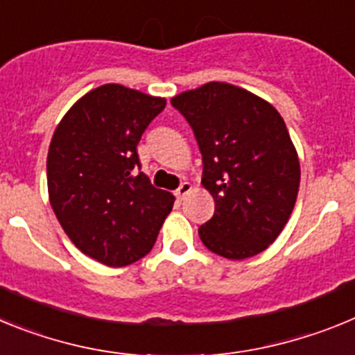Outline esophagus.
<instances>
[{"label": "esophagus", "mask_w": 355, "mask_h": 355, "mask_svg": "<svg viewBox=\"0 0 355 355\" xmlns=\"http://www.w3.org/2000/svg\"><path fill=\"white\" fill-rule=\"evenodd\" d=\"M190 192H192V184L181 183V187L175 190V196H178V199H184V197H187Z\"/></svg>", "instance_id": "esophagus-1"}]
</instances>
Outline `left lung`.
I'll return each instance as SVG.
<instances>
[{"label": "left lung", "mask_w": 355, "mask_h": 355, "mask_svg": "<svg viewBox=\"0 0 355 355\" xmlns=\"http://www.w3.org/2000/svg\"><path fill=\"white\" fill-rule=\"evenodd\" d=\"M202 155V187L215 213L199 227L211 252L247 259L274 243L293 211L300 163L283 117L236 85L209 81L171 99Z\"/></svg>", "instance_id": "1"}]
</instances>
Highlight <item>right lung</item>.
Returning <instances> with one entry per match:
<instances>
[{
  "mask_svg": "<svg viewBox=\"0 0 355 355\" xmlns=\"http://www.w3.org/2000/svg\"><path fill=\"white\" fill-rule=\"evenodd\" d=\"M165 105V97L101 85L80 97L53 133V211L72 243L106 266L144 258L174 205V196L153 187L144 172L135 175L137 146Z\"/></svg>",
  "mask_w": 355,
  "mask_h": 355,
  "instance_id": "1",
  "label": "right lung"
}]
</instances>
